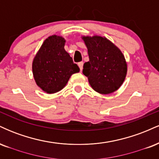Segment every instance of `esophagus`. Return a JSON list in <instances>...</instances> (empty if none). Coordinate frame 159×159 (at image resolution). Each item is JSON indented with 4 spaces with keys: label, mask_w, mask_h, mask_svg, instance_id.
I'll list each match as a JSON object with an SVG mask.
<instances>
[{
    "label": "esophagus",
    "mask_w": 159,
    "mask_h": 159,
    "mask_svg": "<svg viewBox=\"0 0 159 159\" xmlns=\"http://www.w3.org/2000/svg\"><path fill=\"white\" fill-rule=\"evenodd\" d=\"M78 66H79L80 70L82 71V69H83V65H84L83 62H80V63H78Z\"/></svg>",
    "instance_id": "34e87169"
}]
</instances>
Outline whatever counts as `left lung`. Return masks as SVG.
Masks as SVG:
<instances>
[{
    "mask_svg": "<svg viewBox=\"0 0 159 159\" xmlns=\"http://www.w3.org/2000/svg\"><path fill=\"white\" fill-rule=\"evenodd\" d=\"M89 59L83 66V74L95 91L110 94L117 90L125 81L127 63L118 47L107 38L95 35L82 36Z\"/></svg>",
    "mask_w": 159,
    "mask_h": 159,
    "instance_id": "obj_1",
    "label": "left lung"
}]
</instances>
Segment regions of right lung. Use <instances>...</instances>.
I'll return each instance as SVG.
<instances>
[{
	"label": "right lung",
	"mask_w": 159,
	"mask_h": 159,
	"mask_svg": "<svg viewBox=\"0 0 159 159\" xmlns=\"http://www.w3.org/2000/svg\"><path fill=\"white\" fill-rule=\"evenodd\" d=\"M66 40L57 35L48 36L33 60L32 71L36 85L52 94L64 88L71 75L80 69L66 52Z\"/></svg>",
	"instance_id": "right-lung-1"
}]
</instances>
